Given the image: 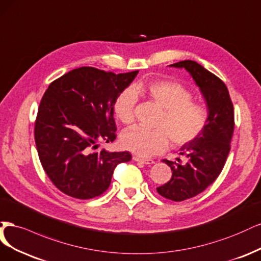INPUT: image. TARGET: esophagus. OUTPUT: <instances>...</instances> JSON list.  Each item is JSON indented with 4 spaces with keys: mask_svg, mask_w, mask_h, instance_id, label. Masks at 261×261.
I'll list each match as a JSON object with an SVG mask.
<instances>
[{
    "mask_svg": "<svg viewBox=\"0 0 261 261\" xmlns=\"http://www.w3.org/2000/svg\"><path fill=\"white\" fill-rule=\"evenodd\" d=\"M133 161L142 163V164H145V165H153L155 163L153 159H145V158H141V157H138V156H133Z\"/></svg>",
    "mask_w": 261,
    "mask_h": 261,
    "instance_id": "1",
    "label": "esophagus"
}]
</instances>
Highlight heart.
Here are the masks:
<instances>
[{
  "instance_id": "obj_1",
  "label": "heart",
  "mask_w": 261,
  "mask_h": 261,
  "mask_svg": "<svg viewBox=\"0 0 261 261\" xmlns=\"http://www.w3.org/2000/svg\"><path fill=\"white\" fill-rule=\"evenodd\" d=\"M137 92L147 95L164 111L157 123L158 129L133 125L123 132V146L136 155L150 157L162 153L169 146L170 139L174 146L184 145L205 129L208 120L206 109L192 102L191 92L180 83L168 80L141 83L134 89L121 90L114 102V113L121 122H132Z\"/></svg>"
}]
</instances>
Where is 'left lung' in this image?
<instances>
[{
	"mask_svg": "<svg viewBox=\"0 0 261 261\" xmlns=\"http://www.w3.org/2000/svg\"><path fill=\"white\" fill-rule=\"evenodd\" d=\"M184 68L199 88L206 100L208 120L205 129L193 141L182 145L181 156L186 164L164 159L171 168L170 181L158 187L165 198L182 201L205 191L220 174L230 152L234 131V109L228 88L222 80L194 61H182L170 65ZM180 162V158H176Z\"/></svg>",
	"mask_w": 261,
	"mask_h": 261,
	"instance_id": "1",
	"label": "left lung"
}]
</instances>
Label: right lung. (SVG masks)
<instances>
[{
  "label": "right lung",
  "instance_id": "1",
  "mask_svg": "<svg viewBox=\"0 0 261 261\" xmlns=\"http://www.w3.org/2000/svg\"><path fill=\"white\" fill-rule=\"evenodd\" d=\"M139 70L106 72L80 67L54 80L41 99L35 125L40 162L54 186L79 199L108 189L116 166L131 161L129 152L96 150L116 139L114 102Z\"/></svg>",
  "mask_w": 261,
  "mask_h": 261
}]
</instances>
